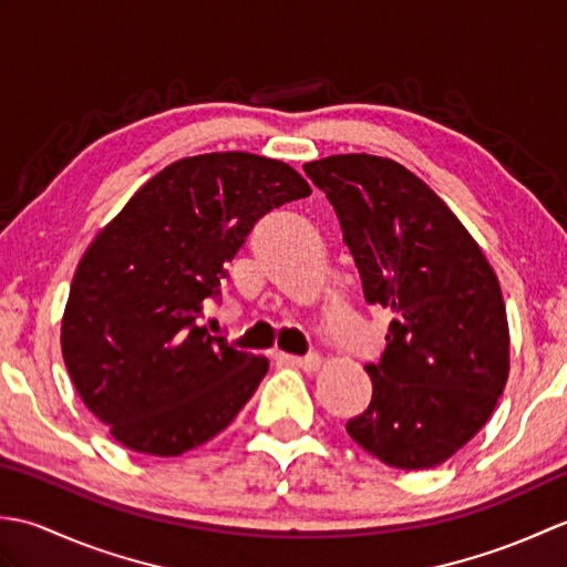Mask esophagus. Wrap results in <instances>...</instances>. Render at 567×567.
<instances>
[{"instance_id":"34e87169","label":"esophagus","mask_w":567,"mask_h":567,"mask_svg":"<svg viewBox=\"0 0 567 567\" xmlns=\"http://www.w3.org/2000/svg\"><path fill=\"white\" fill-rule=\"evenodd\" d=\"M287 365H295V368H302V370H315L319 365V355L317 353H309V355H280Z\"/></svg>"}]
</instances>
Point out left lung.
Listing matches in <instances>:
<instances>
[{
    "label": "left lung",
    "mask_w": 567,
    "mask_h": 567,
    "mask_svg": "<svg viewBox=\"0 0 567 567\" xmlns=\"http://www.w3.org/2000/svg\"><path fill=\"white\" fill-rule=\"evenodd\" d=\"M339 216L368 305L392 311L372 400L346 431L378 461L426 470L485 426L509 375V327L475 238L404 165L368 153L305 165Z\"/></svg>",
    "instance_id": "1"
}]
</instances>
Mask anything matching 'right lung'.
<instances>
[{"mask_svg": "<svg viewBox=\"0 0 567 567\" xmlns=\"http://www.w3.org/2000/svg\"><path fill=\"white\" fill-rule=\"evenodd\" d=\"M290 165L207 153L148 179L84 252L63 317L82 402L126 449L179 455L221 433L268 360L197 327L265 214L309 197Z\"/></svg>", "mask_w": 567, "mask_h": 567, "instance_id": "add662e5", "label": "right lung"}]
</instances>
